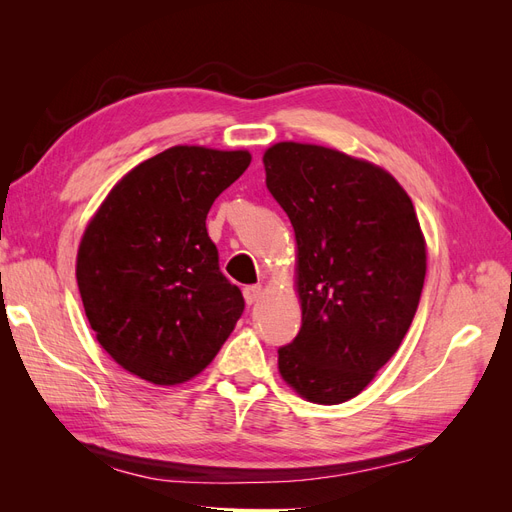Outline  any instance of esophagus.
Masks as SVG:
<instances>
[{"mask_svg": "<svg viewBox=\"0 0 512 512\" xmlns=\"http://www.w3.org/2000/svg\"><path fill=\"white\" fill-rule=\"evenodd\" d=\"M243 297H245V303H247V305L258 303V299L262 297V286H247V288L243 290Z\"/></svg>", "mask_w": 512, "mask_h": 512, "instance_id": "34e87169", "label": "esophagus"}]
</instances>
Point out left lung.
Here are the masks:
<instances>
[{
    "mask_svg": "<svg viewBox=\"0 0 512 512\" xmlns=\"http://www.w3.org/2000/svg\"><path fill=\"white\" fill-rule=\"evenodd\" d=\"M262 164L297 241L301 331L277 350V369L312 404H344L410 329L425 284V235L408 192L374 162L282 141Z\"/></svg>",
    "mask_w": 512,
    "mask_h": 512,
    "instance_id": "obj_1",
    "label": "left lung"
}]
</instances>
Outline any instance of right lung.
I'll return each mask as SVG.
<instances>
[{"mask_svg":"<svg viewBox=\"0 0 512 512\" xmlns=\"http://www.w3.org/2000/svg\"><path fill=\"white\" fill-rule=\"evenodd\" d=\"M252 162L247 149L175 145L106 194L76 254V284L100 346L132 376L175 386L198 376L243 314L220 271L207 213Z\"/></svg>","mask_w":512,"mask_h":512,"instance_id":"add662e5","label":"right lung"}]
</instances>
